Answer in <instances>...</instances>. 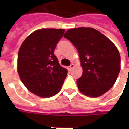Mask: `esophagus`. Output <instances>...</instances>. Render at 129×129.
Segmentation results:
<instances>
[{
	"label": "esophagus",
	"mask_w": 129,
	"mask_h": 129,
	"mask_svg": "<svg viewBox=\"0 0 129 129\" xmlns=\"http://www.w3.org/2000/svg\"><path fill=\"white\" fill-rule=\"evenodd\" d=\"M74 67H75V64H73V63H71V65H70V66H68V70H71Z\"/></svg>",
	"instance_id": "esophagus-1"
}]
</instances>
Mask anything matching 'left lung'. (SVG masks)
<instances>
[{
    "label": "left lung",
    "mask_w": 129,
    "mask_h": 129,
    "mask_svg": "<svg viewBox=\"0 0 129 129\" xmlns=\"http://www.w3.org/2000/svg\"><path fill=\"white\" fill-rule=\"evenodd\" d=\"M63 37L78 51L83 74L77 84L81 93L97 97L111 89L120 71V54L114 43L91 27L70 29Z\"/></svg>",
    "instance_id": "8db88e82"
}]
</instances>
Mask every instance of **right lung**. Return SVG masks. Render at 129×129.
<instances>
[{"label":"right lung","mask_w":129,"mask_h":129,"mask_svg":"<svg viewBox=\"0 0 129 129\" xmlns=\"http://www.w3.org/2000/svg\"><path fill=\"white\" fill-rule=\"evenodd\" d=\"M63 29H41L29 34L18 54V73L33 94L50 97L57 94L67 75L54 54L64 34Z\"/></svg>","instance_id":"add662e5"}]
</instances>
